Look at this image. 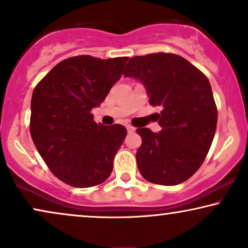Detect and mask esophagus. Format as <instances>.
Returning a JSON list of instances; mask_svg holds the SVG:
<instances>
[{"mask_svg":"<svg viewBox=\"0 0 248 248\" xmlns=\"http://www.w3.org/2000/svg\"><path fill=\"white\" fill-rule=\"evenodd\" d=\"M126 129H127V132H129V133H133L134 131H136V129H134L132 125H126Z\"/></svg>","mask_w":248,"mask_h":248,"instance_id":"1","label":"esophagus"}]
</instances>
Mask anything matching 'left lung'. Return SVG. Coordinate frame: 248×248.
<instances>
[{"instance_id":"left-lung-1","label":"left lung","mask_w":248,"mask_h":248,"mask_svg":"<svg viewBox=\"0 0 248 248\" xmlns=\"http://www.w3.org/2000/svg\"><path fill=\"white\" fill-rule=\"evenodd\" d=\"M123 75L141 81L149 103L163 108L160 132L137 129L142 139L137 151L140 173L158 185L185 182L203 163L215 136L217 108L208 78L184 57L170 53L134 56Z\"/></svg>"}]
</instances>
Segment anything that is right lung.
Returning <instances> with one entry per match:
<instances>
[{
  "instance_id": "1",
  "label": "right lung",
  "mask_w": 248,
  "mask_h": 248,
  "mask_svg": "<svg viewBox=\"0 0 248 248\" xmlns=\"http://www.w3.org/2000/svg\"><path fill=\"white\" fill-rule=\"evenodd\" d=\"M129 57H70L36 85L30 131L39 154L57 178L73 187H92L108 178L127 131L94 122L101 105L122 77Z\"/></svg>"
}]
</instances>
